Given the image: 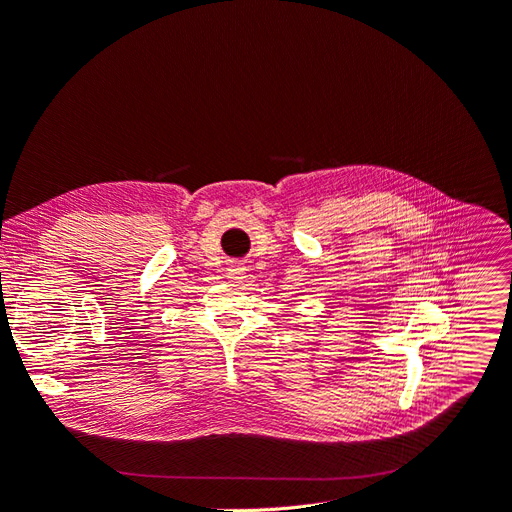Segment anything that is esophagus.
I'll return each instance as SVG.
<instances>
[{
    "mask_svg": "<svg viewBox=\"0 0 512 512\" xmlns=\"http://www.w3.org/2000/svg\"><path fill=\"white\" fill-rule=\"evenodd\" d=\"M227 278H230L232 282L242 280L244 278V268L242 266H230V268H227Z\"/></svg>",
    "mask_w": 512,
    "mask_h": 512,
    "instance_id": "esophagus-1",
    "label": "esophagus"
}]
</instances>
